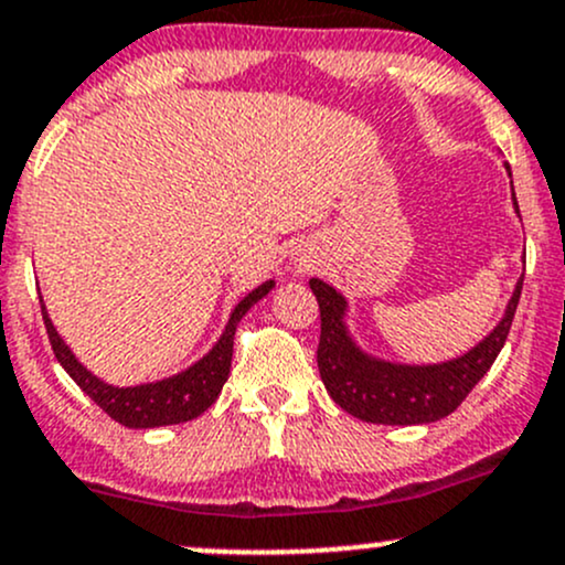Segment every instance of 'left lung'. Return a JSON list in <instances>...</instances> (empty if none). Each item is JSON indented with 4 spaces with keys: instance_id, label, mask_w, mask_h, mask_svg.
Returning a JSON list of instances; mask_svg holds the SVG:
<instances>
[{
    "instance_id": "obj_1",
    "label": "left lung",
    "mask_w": 565,
    "mask_h": 565,
    "mask_svg": "<svg viewBox=\"0 0 565 565\" xmlns=\"http://www.w3.org/2000/svg\"><path fill=\"white\" fill-rule=\"evenodd\" d=\"M507 173L512 175L509 164ZM512 203L520 216L514 186ZM308 284L317 295L319 317H322V335L317 349L319 376L343 412L373 425H427L449 417L466 401L468 392L477 387L479 379L490 371L507 343L522 292L520 278L501 322L466 354L430 365H408V362H390L367 354L349 332L347 298L322 278H311Z\"/></svg>"
}]
</instances>
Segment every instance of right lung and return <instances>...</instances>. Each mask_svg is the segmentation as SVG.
<instances>
[{
    "instance_id": "right-lung-1",
    "label": "right lung",
    "mask_w": 565,
    "mask_h": 565,
    "mask_svg": "<svg viewBox=\"0 0 565 565\" xmlns=\"http://www.w3.org/2000/svg\"><path fill=\"white\" fill-rule=\"evenodd\" d=\"M276 287V281L259 284L257 289L246 295L230 313L224 332L218 335V341L213 343L211 352L203 354L198 362H192L183 371L173 373V376L157 379V382L135 384V387H116V384L103 382L99 376H94L83 362L75 358L73 349L64 343V338L58 335L53 328L51 317L45 311L43 302V319L47 338H51L53 354H56L58 365L70 373L78 387L108 414L110 419H116L118 425L135 427V430H146V427H164V425H181L189 419H198L200 414L207 412L213 406V401L222 392L224 382L230 376V365H233V341H235V328L243 317L248 313V308L254 302L265 298L270 289Z\"/></svg>"
}]
</instances>
